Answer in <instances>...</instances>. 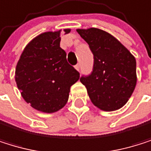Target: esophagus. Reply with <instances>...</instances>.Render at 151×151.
Here are the masks:
<instances>
[{
  "label": "esophagus",
  "mask_w": 151,
  "mask_h": 151,
  "mask_svg": "<svg viewBox=\"0 0 151 151\" xmlns=\"http://www.w3.org/2000/svg\"><path fill=\"white\" fill-rule=\"evenodd\" d=\"M75 69H76L77 70H79V71H80V70H81V66H80V64H76V65H75Z\"/></svg>",
  "instance_id": "obj_1"
}]
</instances>
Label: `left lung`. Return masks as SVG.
I'll list each match as a JSON object with an SVG mask.
<instances>
[{
    "label": "left lung",
    "mask_w": 151,
    "mask_h": 151,
    "mask_svg": "<svg viewBox=\"0 0 151 151\" xmlns=\"http://www.w3.org/2000/svg\"><path fill=\"white\" fill-rule=\"evenodd\" d=\"M93 53V69L80 81L91 102L104 111L123 107L135 88L136 60L119 41L99 28L77 29Z\"/></svg>",
    "instance_id": "left-lung-1"
}]
</instances>
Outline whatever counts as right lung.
I'll return each mask as SVG.
<instances>
[{
  "instance_id": "add662e5",
  "label": "right lung",
  "mask_w": 151,
  "mask_h": 151,
  "mask_svg": "<svg viewBox=\"0 0 151 151\" xmlns=\"http://www.w3.org/2000/svg\"><path fill=\"white\" fill-rule=\"evenodd\" d=\"M70 31L64 29L65 34ZM60 32L35 37L25 47L16 67L15 80L23 99L44 113L63 108L70 87L80 79V72L68 63L66 52L60 47Z\"/></svg>"
}]
</instances>
